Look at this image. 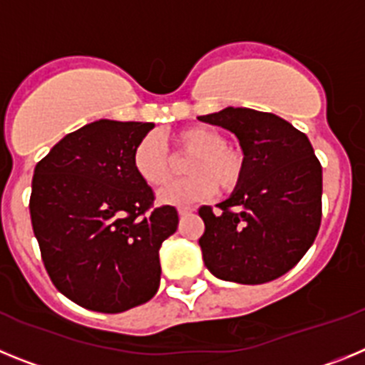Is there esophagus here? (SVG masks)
I'll return each mask as SVG.
<instances>
[{
    "label": "esophagus",
    "mask_w": 365,
    "mask_h": 365,
    "mask_svg": "<svg viewBox=\"0 0 365 365\" xmlns=\"http://www.w3.org/2000/svg\"><path fill=\"white\" fill-rule=\"evenodd\" d=\"M193 212H195V210H193L192 206H180V208H179V215H180V217H186V215L193 214Z\"/></svg>",
    "instance_id": "esophagus-1"
}]
</instances>
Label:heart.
Instances as JSON below:
<instances>
[{"label":"heart","mask_w":365,"mask_h":365,"mask_svg":"<svg viewBox=\"0 0 365 365\" xmlns=\"http://www.w3.org/2000/svg\"><path fill=\"white\" fill-rule=\"evenodd\" d=\"M177 153L190 155L185 164L188 177L177 180L159 193L164 205H190L212 197L215 190L234 192L243 182L247 157L240 148L227 144L221 131L208 125H190L173 135ZM133 170L143 182L159 188L173 175L172 157L157 135L150 133L133 150Z\"/></svg>","instance_id":"1"}]
</instances>
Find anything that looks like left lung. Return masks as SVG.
I'll return each mask as SVG.
<instances>
[{"label": "left lung", "mask_w": 365, "mask_h": 365, "mask_svg": "<svg viewBox=\"0 0 365 365\" xmlns=\"http://www.w3.org/2000/svg\"><path fill=\"white\" fill-rule=\"evenodd\" d=\"M240 138L243 182L219 212L201 206L206 269L225 282L257 285L305 256L322 222V164L307 135L272 113L227 108L199 117Z\"/></svg>", "instance_id": "1"}]
</instances>
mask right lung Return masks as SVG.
Instances as JSON below:
<instances>
[{
  "mask_svg": "<svg viewBox=\"0 0 365 365\" xmlns=\"http://www.w3.org/2000/svg\"><path fill=\"white\" fill-rule=\"evenodd\" d=\"M155 124L96 120L66 137L34 168L29 201L41 261L58 291L96 312L153 298L159 248L177 230L175 206L133 170V150Z\"/></svg>",
  "mask_w": 365,
  "mask_h": 365,
  "instance_id": "add662e5",
  "label": "right lung"
}]
</instances>
